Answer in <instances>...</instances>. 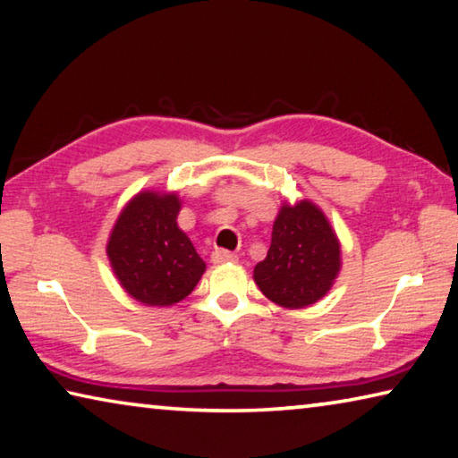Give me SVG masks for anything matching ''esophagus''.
<instances>
[{
	"instance_id": "obj_1",
	"label": "esophagus",
	"mask_w": 458,
	"mask_h": 458,
	"mask_svg": "<svg viewBox=\"0 0 458 458\" xmlns=\"http://www.w3.org/2000/svg\"><path fill=\"white\" fill-rule=\"evenodd\" d=\"M234 260H236V254L230 250H222V248H218V250L212 252L214 265H224V262H234Z\"/></svg>"
}]
</instances>
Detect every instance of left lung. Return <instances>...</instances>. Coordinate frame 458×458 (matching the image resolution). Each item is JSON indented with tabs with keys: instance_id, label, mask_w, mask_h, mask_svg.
<instances>
[{
	"instance_id": "obj_1",
	"label": "left lung",
	"mask_w": 458,
	"mask_h": 458,
	"mask_svg": "<svg viewBox=\"0 0 458 458\" xmlns=\"http://www.w3.org/2000/svg\"><path fill=\"white\" fill-rule=\"evenodd\" d=\"M341 270V244L319 206L284 204L273 224L267 259L254 267V283L284 309H303L329 293Z\"/></svg>"
}]
</instances>
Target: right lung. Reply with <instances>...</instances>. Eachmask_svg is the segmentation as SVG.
Here are the masks:
<instances>
[{
    "mask_svg": "<svg viewBox=\"0 0 458 458\" xmlns=\"http://www.w3.org/2000/svg\"><path fill=\"white\" fill-rule=\"evenodd\" d=\"M177 193L139 191L123 208L106 242L113 273L127 294L149 307H169L196 289L206 262L177 226Z\"/></svg>",
    "mask_w": 458,
    "mask_h": 458,
    "instance_id": "add662e5",
    "label": "right lung"
}]
</instances>
